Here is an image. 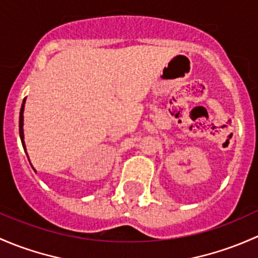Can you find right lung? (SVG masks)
I'll list each match as a JSON object with an SVG mask.
<instances>
[{"mask_svg":"<svg viewBox=\"0 0 258 258\" xmlns=\"http://www.w3.org/2000/svg\"><path fill=\"white\" fill-rule=\"evenodd\" d=\"M25 103H26V98L23 99L22 107H21V111H20V137H21V142H22L23 149L26 151V144H25V135H23V110H25ZM28 158V155H27Z\"/></svg>","mask_w":258,"mask_h":258,"instance_id":"obj_1","label":"right lung"}]
</instances>
